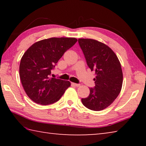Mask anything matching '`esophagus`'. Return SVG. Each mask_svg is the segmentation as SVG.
I'll return each instance as SVG.
<instances>
[{
    "label": "esophagus",
    "instance_id": "1",
    "mask_svg": "<svg viewBox=\"0 0 146 146\" xmlns=\"http://www.w3.org/2000/svg\"><path fill=\"white\" fill-rule=\"evenodd\" d=\"M71 85L73 86H76V87H79V86H80L79 84H76V83H73V82H71Z\"/></svg>",
    "mask_w": 146,
    "mask_h": 146
}]
</instances>
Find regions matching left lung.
I'll use <instances>...</instances> for the list:
<instances>
[{
    "label": "left lung",
    "instance_id": "1",
    "mask_svg": "<svg viewBox=\"0 0 146 146\" xmlns=\"http://www.w3.org/2000/svg\"><path fill=\"white\" fill-rule=\"evenodd\" d=\"M78 43L91 71H95V86L82 98L83 105L93 111L107 108L120 93L123 73L119 60L110 47L91 38H78Z\"/></svg>",
    "mask_w": 146,
    "mask_h": 146
}]
</instances>
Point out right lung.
<instances>
[{
  "label": "right lung",
  "instance_id": "right-lung-1",
  "mask_svg": "<svg viewBox=\"0 0 146 146\" xmlns=\"http://www.w3.org/2000/svg\"><path fill=\"white\" fill-rule=\"evenodd\" d=\"M76 42L75 38L53 37L36 42L27 49L20 63L19 75L31 100L44 106L51 104L71 86L70 81L49 76L59 59Z\"/></svg>",
  "mask_w": 146,
  "mask_h": 146
}]
</instances>
